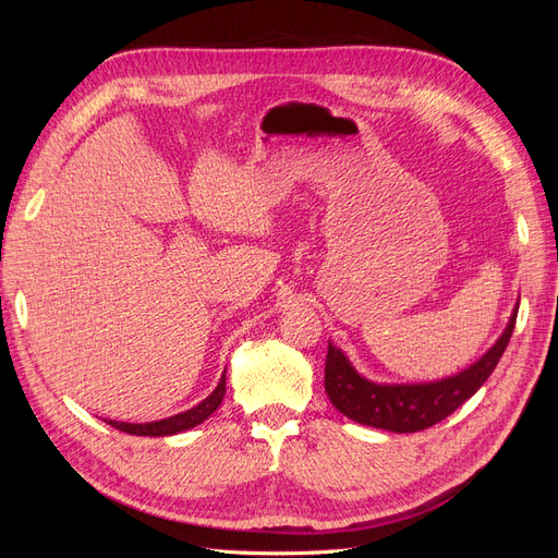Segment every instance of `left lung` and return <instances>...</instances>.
Listing matches in <instances>:
<instances>
[{"label": "left lung", "instance_id": "obj_1", "mask_svg": "<svg viewBox=\"0 0 558 558\" xmlns=\"http://www.w3.org/2000/svg\"><path fill=\"white\" fill-rule=\"evenodd\" d=\"M517 307L508 328L484 356L465 367L463 373L426 384H375L356 373V367L337 349L328 344L326 356V393L344 416L363 426L391 433H416L440 424L453 410L477 393V388L494 373L508 349L514 330Z\"/></svg>", "mask_w": 558, "mask_h": 558}]
</instances>
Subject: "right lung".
<instances>
[{"label":"right lung","mask_w":558,"mask_h":558,"mask_svg":"<svg viewBox=\"0 0 558 558\" xmlns=\"http://www.w3.org/2000/svg\"><path fill=\"white\" fill-rule=\"evenodd\" d=\"M223 396H226V373L211 391V396H207L199 404H195V408L185 410L181 414H174L170 418H160V421H150V424H125V421H107V424L113 426L116 430H123L130 435H144V437L177 435V433H183L189 428H195L197 424H202V421L209 418L218 410V404H221Z\"/></svg>","instance_id":"1"}]
</instances>
